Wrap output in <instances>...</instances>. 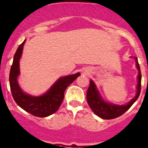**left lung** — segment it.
Masks as SVG:
<instances>
[{
  "label": "left lung",
  "mask_w": 148,
  "mask_h": 148,
  "mask_svg": "<svg viewBox=\"0 0 148 148\" xmlns=\"http://www.w3.org/2000/svg\"><path fill=\"white\" fill-rule=\"evenodd\" d=\"M135 60L136 61V66L138 69L137 92L136 96L126 105H115L105 102L99 94L95 84L92 80L90 81V85L87 90L86 99L92 111L99 117L104 119H112L118 117L126 112L138 98L141 89V72L138 58L135 57Z\"/></svg>",
  "instance_id": "8db88e82"
}]
</instances>
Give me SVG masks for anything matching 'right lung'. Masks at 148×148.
<instances>
[{
  "instance_id": "add662e5",
  "label": "right lung",
  "mask_w": 148,
  "mask_h": 148,
  "mask_svg": "<svg viewBox=\"0 0 148 148\" xmlns=\"http://www.w3.org/2000/svg\"><path fill=\"white\" fill-rule=\"evenodd\" d=\"M24 43L25 40L16 50L10 68L9 82L11 92L16 103L26 112L38 117H46L59 109L64 99V92L66 88L81 74L77 73L60 78L46 93L41 96L33 97L27 95L21 90L17 81L19 74V61L22 56Z\"/></svg>"
}]
</instances>
